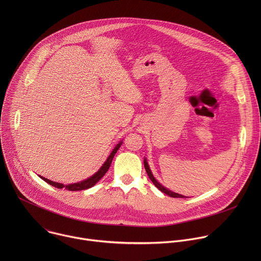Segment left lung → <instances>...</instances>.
Here are the masks:
<instances>
[{"mask_svg": "<svg viewBox=\"0 0 261 261\" xmlns=\"http://www.w3.org/2000/svg\"><path fill=\"white\" fill-rule=\"evenodd\" d=\"M143 163H144V168H145V171H146V173H147L148 177H150V179L153 181V184L156 186V187H157L161 192L165 193L166 195H168V196H170V197H175V198H185V196H182V195H180V194H177V193H174V192H172V191H170V190L166 189L165 187H163V186H162L159 181H157V180H156V178L153 176V174H152V172H151V169H150V167H148L147 162H146V160H145V159H144Z\"/></svg>", "mask_w": 261, "mask_h": 261, "instance_id": "left-lung-1", "label": "left lung"}]
</instances>
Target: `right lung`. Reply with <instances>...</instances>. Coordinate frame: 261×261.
<instances>
[{"mask_svg": "<svg viewBox=\"0 0 261 261\" xmlns=\"http://www.w3.org/2000/svg\"><path fill=\"white\" fill-rule=\"evenodd\" d=\"M121 144H122V142H120V143L114 148V151L110 153L109 157H108L107 160L104 162V164L102 165V167H101L94 175H92V176L89 177L88 179H85V180H83V181H81V182L71 184V185H66V186H65V185H63V184L49 180V179H47V178H45V177H43V176H40V177H41L43 180H45L47 184H49V185L54 186V187L59 188V189L65 188V189L68 190V191H81V190L89 189V188L93 187V186H94L97 181H99V180L101 179V177L106 173V171L108 170V168H109V166H110V164H111V161H113V159H114L116 153L118 152V150L120 148Z\"/></svg>", "mask_w": 261, "mask_h": 261, "instance_id": "obj_1", "label": "right lung"}]
</instances>
